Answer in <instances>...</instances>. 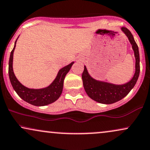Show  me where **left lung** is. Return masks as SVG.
<instances>
[{
	"instance_id": "obj_1",
	"label": "left lung",
	"mask_w": 150,
	"mask_h": 150,
	"mask_svg": "<svg viewBox=\"0 0 150 150\" xmlns=\"http://www.w3.org/2000/svg\"><path fill=\"white\" fill-rule=\"evenodd\" d=\"M121 30L127 37L134 52L136 63L135 73L132 79L128 82L120 85L97 80L90 75L86 66H84V70L82 74L83 84L87 95L94 101L103 104H111L126 97L134 88L139 76L140 55L138 47L132 33L128 29L123 27L121 28Z\"/></svg>"
}]
</instances>
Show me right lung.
Listing matches in <instances>:
<instances>
[{
    "instance_id": "add662e5",
    "label": "right lung",
    "mask_w": 150,
    "mask_h": 150,
    "mask_svg": "<svg viewBox=\"0 0 150 150\" xmlns=\"http://www.w3.org/2000/svg\"><path fill=\"white\" fill-rule=\"evenodd\" d=\"M16 40L14 43V47L11 51L10 60H9L8 73L13 89L15 90L17 95L23 100L33 106H43L53 103L60 97L63 89L64 79L74 62H72L67 65L64 66V67L61 68L53 82L46 88H40V89L28 88L24 86L18 81L13 71V55L16 47Z\"/></svg>"
}]
</instances>
